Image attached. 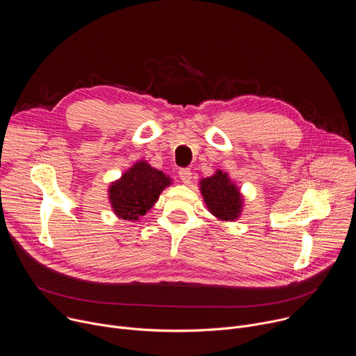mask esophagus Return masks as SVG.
Segmentation results:
<instances>
[{"mask_svg": "<svg viewBox=\"0 0 356 356\" xmlns=\"http://www.w3.org/2000/svg\"><path fill=\"white\" fill-rule=\"evenodd\" d=\"M179 177L184 184H188L191 180V170L190 169H180L179 170Z\"/></svg>", "mask_w": 356, "mask_h": 356, "instance_id": "obj_1", "label": "esophagus"}]
</instances>
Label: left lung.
<instances>
[{"label":"left lung","instance_id":"1","mask_svg":"<svg viewBox=\"0 0 356 356\" xmlns=\"http://www.w3.org/2000/svg\"><path fill=\"white\" fill-rule=\"evenodd\" d=\"M200 190L209 211L220 221H235L241 216L243 198L227 173L217 170L214 176L201 179Z\"/></svg>","mask_w":356,"mask_h":356}]
</instances>
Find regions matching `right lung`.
I'll use <instances>...</instances> for the list:
<instances>
[{
  "mask_svg": "<svg viewBox=\"0 0 356 356\" xmlns=\"http://www.w3.org/2000/svg\"><path fill=\"white\" fill-rule=\"evenodd\" d=\"M170 183L169 176L152 168L146 161L136 162L108 188L114 214L127 221H138L154 207Z\"/></svg>",
  "mask_w": 356,
  "mask_h": 356,
  "instance_id": "obj_1",
  "label": "right lung"
}]
</instances>
